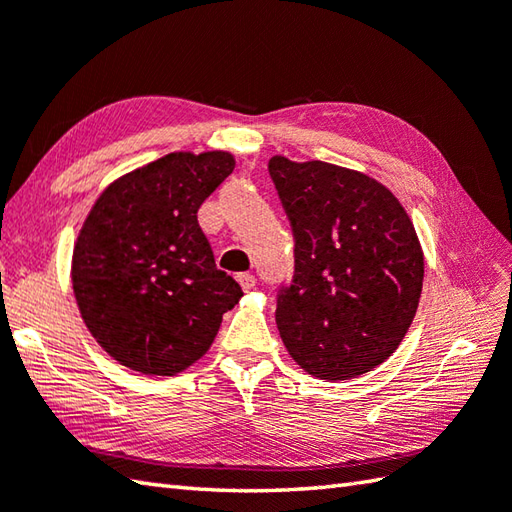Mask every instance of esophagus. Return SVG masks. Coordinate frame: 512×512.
<instances>
[{
    "label": "esophagus",
    "instance_id": "obj_1",
    "mask_svg": "<svg viewBox=\"0 0 512 512\" xmlns=\"http://www.w3.org/2000/svg\"><path fill=\"white\" fill-rule=\"evenodd\" d=\"M237 281H239V286H242V290H253L255 288V284H257V279L250 275V273H242V275H237Z\"/></svg>",
    "mask_w": 512,
    "mask_h": 512
}]
</instances>
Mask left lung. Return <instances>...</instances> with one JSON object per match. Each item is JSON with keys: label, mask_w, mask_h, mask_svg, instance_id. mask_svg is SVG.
<instances>
[{"label": "left lung", "mask_w": 512, "mask_h": 512, "mask_svg": "<svg viewBox=\"0 0 512 512\" xmlns=\"http://www.w3.org/2000/svg\"><path fill=\"white\" fill-rule=\"evenodd\" d=\"M295 235V275L277 297L288 354L321 380L356 378L398 350L416 317L424 255L385 184L330 162L268 160Z\"/></svg>", "instance_id": "8db88e82"}]
</instances>
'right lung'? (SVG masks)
<instances>
[{
    "instance_id": "1",
    "label": "right lung",
    "mask_w": 512,
    "mask_h": 512,
    "mask_svg": "<svg viewBox=\"0 0 512 512\" xmlns=\"http://www.w3.org/2000/svg\"><path fill=\"white\" fill-rule=\"evenodd\" d=\"M233 169L228 151H173L96 198L74 244L72 288L114 361L176 376L206 354L222 314L242 299L198 224L202 202Z\"/></svg>"
}]
</instances>
